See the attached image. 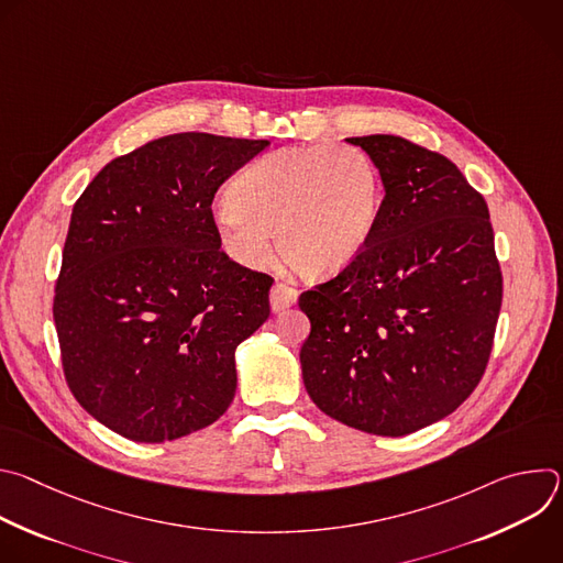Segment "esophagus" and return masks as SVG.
<instances>
[{
  "instance_id": "obj_1",
  "label": "esophagus",
  "mask_w": 563,
  "mask_h": 563,
  "mask_svg": "<svg viewBox=\"0 0 563 563\" xmlns=\"http://www.w3.org/2000/svg\"><path fill=\"white\" fill-rule=\"evenodd\" d=\"M296 296H298V291H296L294 287H289V285H285V283H276V285L272 287V294H269L272 309H274V311H280V309L289 307V305L296 300Z\"/></svg>"
}]
</instances>
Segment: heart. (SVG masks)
<instances>
[{
    "mask_svg": "<svg viewBox=\"0 0 563 563\" xmlns=\"http://www.w3.org/2000/svg\"><path fill=\"white\" fill-rule=\"evenodd\" d=\"M216 211L222 250L240 265L269 258V231L287 265L323 278L345 269L374 233L383 183L374 159L354 146L283 148L258 157Z\"/></svg>",
    "mask_w": 563,
    "mask_h": 563,
    "instance_id": "heart-1",
    "label": "heart"
}]
</instances>
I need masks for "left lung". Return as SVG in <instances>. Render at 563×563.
<instances>
[{"label": "left lung", "instance_id": "left-lung-1", "mask_svg": "<svg viewBox=\"0 0 563 563\" xmlns=\"http://www.w3.org/2000/svg\"><path fill=\"white\" fill-rule=\"evenodd\" d=\"M385 198L367 247L302 291V380L328 417L404 437L454 412L484 376L504 298L488 205L452 159L398 135L347 137Z\"/></svg>", "mask_w": 563, "mask_h": 563}]
</instances>
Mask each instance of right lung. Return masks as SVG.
Returning a JSON list of instances; mask_svg holds the SVG:
<instances>
[{"mask_svg":"<svg viewBox=\"0 0 563 563\" xmlns=\"http://www.w3.org/2000/svg\"><path fill=\"white\" fill-rule=\"evenodd\" d=\"M267 146L157 137L111 159L73 207L53 298L62 369L124 439L174 441L231 406L235 347L267 320L274 278L220 250L211 205Z\"/></svg>","mask_w":563,"mask_h":563,"instance_id":"obj_1","label":"right lung"}]
</instances>
